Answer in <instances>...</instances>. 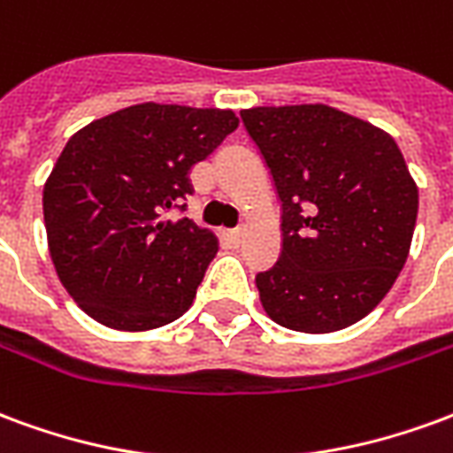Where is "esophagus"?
<instances>
[{
  "label": "esophagus",
  "instance_id": "1",
  "mask_svg": "<svg viewBox=\"0 0 453 453\" xmlns=\"http://www.w3.org/2000/svg\"><path fill=\"white\" fill-rule=\"evenodd\" d=\"M226 240L230 245H240V240H242V230H227Z\"/></svg>",
  "mask_w": 453,
  "mask_h": 453
}]
</instances>
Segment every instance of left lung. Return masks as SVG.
Listing matches in <instances>:
<instances>
[{"label":"left lung","instance_id":"1","mask_svg":"<svg viewBox=\"0 0 453 453\" xmlns=\"http://www.w3.org/2000/svg\"><path fill=\"white\" fill-rule=\"evenodd\" d=\"M281 201V255L259 301L296 333L359 323L395 284L418 220V187L386 130L325 104L240 111Z\"/></svg>","mask_w":453,"mask_h":453}]
</instances>
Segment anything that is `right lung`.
Returning a JSON list of instances; mask_svg holds the SVG:
<instances>
[{"label": "right lung", "mask_w": 453, "mask_h": 453, "mask_svg": "<svg viewBox=\"0 0 453 453\" xmlns=\"http://www.w3.org/2000/svg\"><path fill=\"white\" fill-rule=\"evenodd\" d=\"M223 109L138 104L67 140L43 188L55 272L96 323L140 333L194 303L218 242L188 218V169L237 128Z\"/></svg>", "instance_id": "add662e5"}]
</instances>
